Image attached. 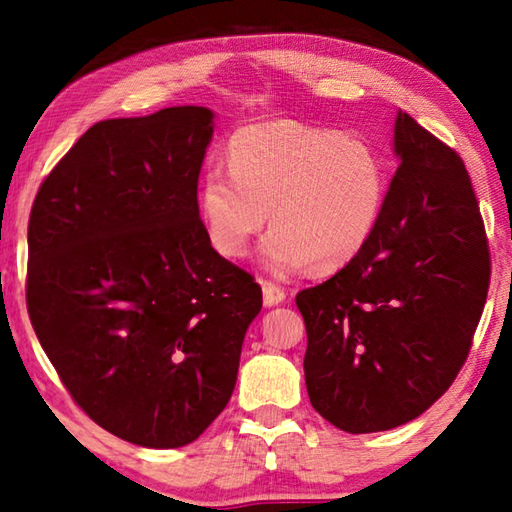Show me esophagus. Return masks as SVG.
Instances as JSON below:
<instances>
[{
  "label": "esophagus",
  "instance_id": "34e87169",
  "mask_svg": "<svg viewBox=\"0 0 512 512\" xmlns=\"http://www.w3.org/2000/svg\"><path fill=\"white\" fill-rule=\"evenodd\" d=\"M262 291H264V305L266 307H277L287 300V291L282 287H277L273 282H262Z\"/></svg>",
  "mask_w": 512,
  "mask_h": 512
}]
</instances>
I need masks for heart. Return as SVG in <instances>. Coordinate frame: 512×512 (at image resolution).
Here are the masks:
<instances>
[{
  "mask_svg": "<svg viewBox=\"0 0 512 512\" xmlns=\"http://www.w3.org/2000/svg\"><path fill=\"white\" fill-rule=\"evenodd\" d=\"M228 173L207 171L198 205L223 257L248 253L271 210L262 262L275 275L302 266L327 273L350 264L377 230L388 167L375 144L291 119L253 124L232 135Z\"/></svg>",
  "mask_w": 512,
  "mask_h": 512,
  "instance_id": "obj_1",
  "label": "heart"
}]
</instances>
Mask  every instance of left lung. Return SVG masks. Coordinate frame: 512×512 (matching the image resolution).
<instances>
[{
  "instance_id": "obj_1",
  "label": "left lung",
  "mask_w": 512,
  "mask_h": 512,
  "mask_svg": "<svg viewBox=\"0 0 512 512\" xmlns=\"http://www.w3.org/2000/svg\"><path fill=\"white\" fill-rule=\"evenodd\" d=\"M400 160L377 230L339 273L298 293L311 406L348 433L418 418L470 352L490 253L458 155L397 112Z\"/></svg>"
}]
</instances>
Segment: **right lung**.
I'll list each match as a JSON object with an SVG mask.
<instances>
[{
    "label": "right lung",
    "instance_id": "add662e5",
    "mask_svg": "<svg viewBox=\"0 0 512 512\" xmlns=\"http://www.w3.org/2000/svg\"><path fill=\"white\" fill-rule=\"evenodd\" d=\"M212 135L203 106L99 121L33 201L31 325L74 402L140 447H183L210 427L262 309L198 214Z\"/></svg>",
    "mask_w": 512,
    "mask_h": 512
}]
</instances>
